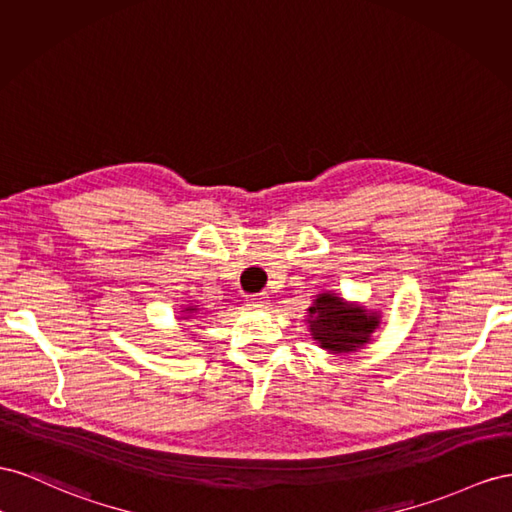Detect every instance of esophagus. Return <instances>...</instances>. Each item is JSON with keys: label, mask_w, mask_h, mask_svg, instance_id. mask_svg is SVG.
Masks as SVG:
<instances>
[{"label": "esophagus", "mask_w": 512, "mask_h": 512, "mask_svg": "<svg viewBox=\"0 0 512 512\" xmlns=\"http://www.w3.org/2000/svg\"><path fill=\"white\" fill-rule=\"evenodd\" d=\"M270 302H268V296L266 294H255V296H248L246 298V306L248 309H266Z\"/></svg>", "instance_id": "1"}]
</instances>
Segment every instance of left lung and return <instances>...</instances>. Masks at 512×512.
<instances>
[{
    "label": "left lung",
    "instance_id": "obj_1",
    "mask_svg": "<svg viewBox=\"0 0 512 512\" xmlns=\"http://www.w3.org/2000/svg\"><path fill=\"white\" fill-rule=\"evenodd\" d=\"M306 313L311 339L332 356L360 352L382 326V313L377 309L349 302L337 291H319Z\"/></svg>",
    "mask_w": 512,
    "mask_h": 512
}]
</instances>
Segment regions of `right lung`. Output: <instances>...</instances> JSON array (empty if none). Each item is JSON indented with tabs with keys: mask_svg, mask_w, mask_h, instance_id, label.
Wrapping results in <instances>:
<instances>
[{
	"mask_svg": "<svg viewBox=\"0 0 512 512\" xmlns=\"http://www.w3.org/2000/svg\"><path fill=\"white\" fill-rule=\"evenodd\" d=\"M197 313H199V304H186V306H182V311H178V319L180 321H191V319L197 317ZM193 337H195V334H193Z\"/></svg>",
	"mask_w": 512,
	"mask_h": 512,
	"instance_id": "right-lung-1",
	"label": "right lung"
}]
</instances>
